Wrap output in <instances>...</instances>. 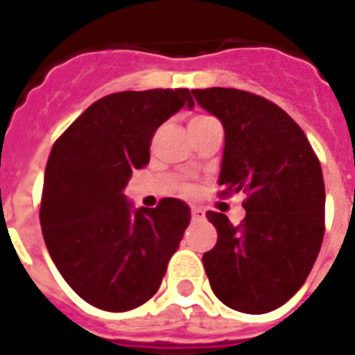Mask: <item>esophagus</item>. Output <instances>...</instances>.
I'll use <instances>...</instances> for the list:
<instances>
[{
  "mask_svg": "<svg viewBox=\"0 0 355 355\" xmlns=\"http://www.w3.org/2000/svg\"><path fill=\"white\" fill-rule=\"evenodd\" d=\"M205 210H200V208H191V217H193V221H200V219H205Z\"/></svg>",
  "mask_w": 355,
  "mask_h": 355,
  "instance_id": "esophagus-1",
  "label": "esophagus"
}]
</instances>
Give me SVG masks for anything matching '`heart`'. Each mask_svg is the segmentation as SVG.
<instances>
[{
    "instance_id": "1",
    "label": "heart",
    "mask_w": 355,
    "mask_h": 355,
    "mask_svg": "<svg viewBox=\"0 0 355 355\" xmlns=\"http://www.w3.org/2000/svg\"><path fill=\"white\" fill-rule=\"evenodd\" d=\"M206 116H199V118H195V119H191V121H199V119H205Z\"/></svg>"
}]
</instances>
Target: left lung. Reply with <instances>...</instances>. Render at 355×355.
<instances>
[{
  "label": "left lung",
  "instance_id": "obj_1",
  "mask_svg": "<svg viewBox=\"0 0 355 355\" xmlns=\"http://www.w3.org/2000/svg\"><path fill=\"white\" fill-rule=\"evenodd\" d=\"M225 128L221 195L245 193L232 225L208 211L217 243L202 263L211 291L241 313H269L302 287L324 236V180L306 134L278 105L236 88L191 90Z\"/></svg>",
  "mask_w": 355,
  "mask_h": 355
}]
</instances>
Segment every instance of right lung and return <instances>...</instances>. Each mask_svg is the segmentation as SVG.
<instances>
[{"mask_svg": "<svg viewBox=\"0 0 355 355\" xmlns=\"http://www.w3.org/2000/svg\"><path fill=\"white\" fill-rule=\"evenodd\" d=\"M188 88L119 92L96 101L53 145L40 225L53 263L92 306L128 311L149 300L177 252L191 211L180 199L134 208L123 195L149 164L156 128L180 108Z\"/></svg>", "mask_w": 355, "mask_h": 355, "instance_id": "1", "label": "right lung"}]
</instances>
